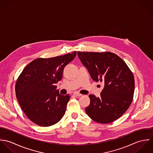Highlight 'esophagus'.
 <instances>
[{"mask_svg":"<svg viewBox=\"0 0 153 153\" xmlns=\"http://www.w3.org/2000/svg\"><path fill=\"white\" fill-rule=\"evenodd\" d=\"M74 95H75V96H78V97H81V96H82V94H81L78 93V92H74Z\"/></svg>","mask_w":153,"mask_h":153,"instance_id":"34e87169","label":"esophagus"}]
</instances>
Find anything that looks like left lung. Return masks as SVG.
<instances>
[{
  "instance_id": "8db88e82",
  "label": "left lung",
  "mask_w": 153,
  "mask_h": 153,
  "mask_svg": "<svg viewBox=\"0 0 153 153\" xmlns=\"http://www.w3.org/2000/svg\"><path fill=\"white\" fill-rule=\"evenodd\" d=\"M78 56L91 78L104 84L100 97L89 95L90 104L85 108L88 115L101 124L118 119L132 101L135 82L131 70L120 57L112 52L78 51Z\"/></svg>"
}]
</instances>
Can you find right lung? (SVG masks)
Masks as SVG:
<instances>
[{
	"label": "right lung",
	"instance_id": "right-lung-1",
	"mask_svg": "<svg viewBox=\"0 0 153 153\" xmlns=\"http://www.w3.org/2000/svg\"><path fill=\"white\" fill-rule=\"evenodd\" d=\"M76 55L74 51L53 58H37L22 71L16 82V96L23 111L33 123L51 126L64 115L70 96L60 94L55 84L61 80L65 66Z\"/></svg>",
	"mask_w": 153,
	"mask_h": 153
}]
</instances>
